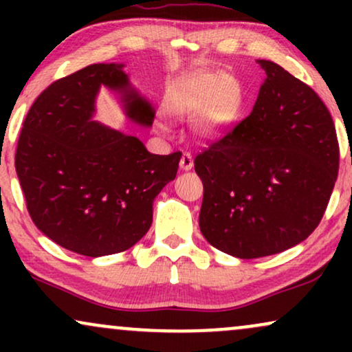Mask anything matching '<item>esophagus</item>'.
Segmentation results:
<instances>
[{
  "instance_id": "34e87169",
  "label": "esophagus",
  "mask_w": 352,
  "mask_h": 352,
  "mask_svg": "<svg viewBox=\"0 0 352 352\" xmlns=\"http://www.w3.org/2000/svg\"><path fill=\"white\" fill-rule=\"evenodd\" d=\"M192 167H193L192 153L184 152V155H182V159H180V168H182V170H190Z\"/></svg>"
}]
</instances>
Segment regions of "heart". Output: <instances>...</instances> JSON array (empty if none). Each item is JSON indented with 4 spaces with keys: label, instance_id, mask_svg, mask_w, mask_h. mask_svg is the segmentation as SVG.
I'll use <instances>...</instances> for the list:
<instances>
[{
    "label": "heart",
    "instance_id": "obj_1",
    "mask_svg": "<svg viewBox=\"0 0 352 352\" xmlns=\"http://www.w3.org/2000/svg\"><path fill=\"white\" fill-rule=\"evenodd\" d=\"M241 107V89L235 79L221 72H195L168 87L164 112L172 119H193L200 116L199 131L215 137L227 131ZM165 131L164 124H157Z\"/></svg>",
    "mask_w": 352,
    "mask_h": 352
}]
</instances>
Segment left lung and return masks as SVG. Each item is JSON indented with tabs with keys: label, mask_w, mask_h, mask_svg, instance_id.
Instances as JSON below:
<instances>
[{
	"label": "left lung",
	"mask_w": 352,
	"mask_h": 352,
	"mask_svg": "<svg viewBox=\"0 0 352 352\" xmlns=\"http://www.w3.org/2000/svg\"><path fill=\"white\" fill-rule=\"evenodd\" d=\"M253 111L195 157L201 235L252 260L306 240L324 215L339 168L333 117L316 92L272 60Z\"/></svg>",
	"instance_id": "left-lung-1"
}]
</instances>
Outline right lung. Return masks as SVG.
<instances>
[{
    "label": "right lung",
    "mask_w": 352,
    "mask_h": 352,
    "mask_svg": "<svg viewBox=\"0 0 352 352\" xmlns=\"http://www.w3.org/2000/svg\"><path fill=\"white\" fill-rule=\"evenodd\" d=\"M122 64H91L54 80L23 122L14 165L31 220L84 256L129 250L148 232L152 204L175 179L182 152L155 155L134 135L94 122L100 87L120 92L132 122L151 127L153 109Z\"/></svg>",
    "instance_id": "obj_1"
}]
</instances>
